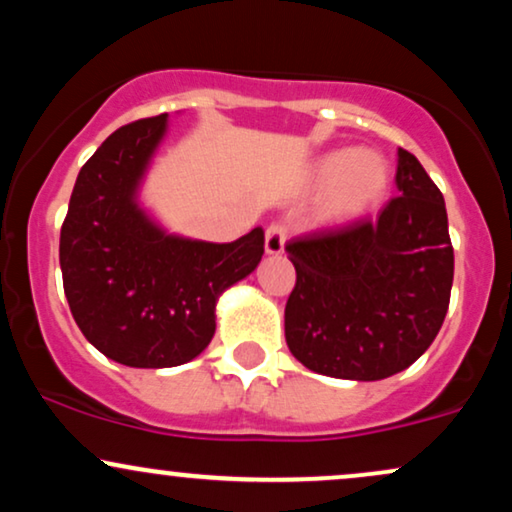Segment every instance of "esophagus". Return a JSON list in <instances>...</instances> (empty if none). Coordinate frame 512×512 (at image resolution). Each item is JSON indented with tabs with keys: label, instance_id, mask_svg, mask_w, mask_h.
Returning a JSON list of instances; mask_svg holds the SVG:
<instances>
[{
	"label": "esophagus",
	"instance_id": "1",
	"mask_svg": "<svg viewBox=\"0 0 512 512\" xmlns=\"http://www.w3.org/2000/svg\"><path fill=\"white\" fill-rule=\"evenodd\" d=\"M286 245V228L281 223H272L264 233V250L267 255H281Z\"/></svg>",
	"mask_w": 512,
	"mask_h": 512
}]
</instances>
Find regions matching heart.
<instances>
[{"label": "heart", "mask_w": 512, "mask_h": 512, "mask_svg": "<svg viewBox=\"0 0 512 512\" xmlns=\"http://www.w3.org/2000/svg\"><path fill=\"white\" fill-rule=\"evenodd\" d=\"M310 185L322 192L317 216L322 223L342 226L366 216L390 187V166L375 151L337 149L317 158Z\"/></svg>", "instance_id": "obj_1"}]
</instances>
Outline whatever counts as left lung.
<instances>
[{"mask_svg": "<svg viewBox=\"0 0 512 512\" xmlns=\"http://www.w3.org/2000/svg\"><path fill=\"white\" fill-rule=\"evenodd\" d=\"M399 197L378 216L286 245L296 286L284 310L291 354L313 373L383 380L409 368L448 313V211L414 154L397 149Z\"/></svg>", "mask_w": 512, "mask_h": 512, "instance_id": "8db88e82", "label": "left lung"}]
</instances>
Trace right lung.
I'll list each match as a JSON object with an SVG mask.
<instances>
[{
  "label": "right lung",
  "instance_id": "right-lung-1",
  "mask_svg": "<svg viewBox=\"0 0 512 512\" xmlns=\"http://www.w3.org/2000/svg\"><path fill=\"white\" fill-rule=\"evenodd\" d=\"M168 115L110 134L79 170L60 233L64 296L101 351L129 368H173L207 349L216 303L264 255V231L207 243L168 231L142 187Z\"/></svg>",
  "mask_w": 512,
  "mask_h": 512
}]
</instances>
